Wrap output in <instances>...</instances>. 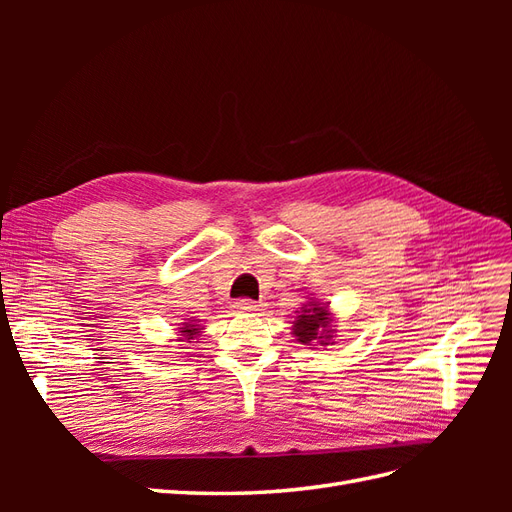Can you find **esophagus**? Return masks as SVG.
I'll use <instances>...</instances> for the list:
<instances>
[{
  "mask_svg": "<svg viewBox=\"0 0 512 512\" xmlns=\"http://www.w3.org/2000/svg\"><path fill=\"white\" fill-rule=\"evenodd\" d=\"M260 307H262V305H258L256 301H250V299H239V301L235 303L237 312H260Z\"/></svg>",
  "mask_w": 512,
  "mask_h": 512,
  "instance_id": "34e87169",
  "label": "esophagus"
}]
</instances>
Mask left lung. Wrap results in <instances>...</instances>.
Returning <instances> with one entry per match:
<instances>
[{
  "label": "left lung",
  "instance_id": "left-lung-1",
  "mask_svg": "<svg viewBox=\"0 0 512 512\" xmlns=\"http://www.w3.org/2000/svg\"><path fill=\"white\" fill-rule=\"evenodd\" d=\"M331 312L327 303H318V301H309L301 307L299 316L292 322V335L299 339L305 346H329L333 344V333L335 329L331 327Z\"/></svg>",
  "mask_w": 512,
  "mask_h": 512
}]
</instances>
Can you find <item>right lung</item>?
<instances>
[{
  "label": "right lung",
  "instance_id": "right-lung-1",
  "mask_svg": "<svg viewBox=\"0 0 512 512\" xmlns=\"http://www.w3.org/2000/svg\"><path fill=\"white\" fill-rule=\"evenodd\" d=\"M179 333H181L179 342H190V339H196V335H200V327L194 320H190V322H183V327H181Z\"/></svg>",
  "mask_w": 512,
  "mask_h": 512
}]
</instances>
